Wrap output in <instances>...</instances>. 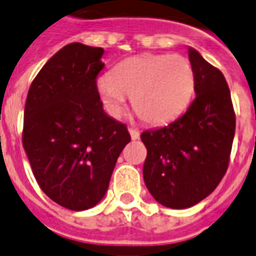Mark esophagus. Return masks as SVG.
<instances>
[{"instance_id": "esophagus-1", "label": "esophagus", "mask_w": 256, "mask_h": 256, "mask_svg": "<svg viewBox=\"0 0 256 256\" xmlns=\"http://www.w3.org/2000/svg\"><path fill=\"white\" fill-rule=\"evenodd\" d=\"M128 132H130V135H131V138L134 140H136L138 138H140V131L138 130H134V128H130L128 130Z\"/></svg>"}]
</instances>
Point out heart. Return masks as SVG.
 <instances>
[{
    "mask_svg": "<svg viewBox=\"0 0 256 256\" xmlns=\"http://www.w3.org/2000/svg\"><path fill=\"white\" fill-rule=\"evenodd\" d=\"M194 87V68L179 54L134 56L96 80L97 94L110 116H121L126 96H131L135 112L154 125L179 116L190 104Z\"/></svg>",
    "mask_w": 256,
    "mask_h": 256,
    "instance_id": "1",
    "label": "heart"
}]
</instances>
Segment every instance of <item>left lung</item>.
Masks as SVG:
<instances>
[{"instance_id":"1","label":"left lung","mask_w":256,"mask_h":256,"mask_svg":"<svg viewBox=\"0 0 256 256\" xmlns=\"http://www.w3.org/2000/svg\"><path fill=\"white\" fill-rule=\"evenodd\" d=\"M196 98L176 121L140 134L144 180L158 203L188 208L212 194L226 174L236 134L231 94L218 68L188 48Z\"/></svg>"}]
</instances>
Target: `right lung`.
Returning <instances> with one entry per match:
<instances>
[{
    "mask_svg": "<svg viewBox=\"0 0 256 256\" xmlns=\"http://www.w3.org/2000/svg\"><path fill=\"white\" fill-rule=\"evenodd\" d=\"M102 54V48L66 44L40 68L25 104L22 144L34 176L46 196L73 212L100 203L131 140L97 94Z\"/></svg>",
    "mask_w": 256,
    "mask_h": 256,
    "instance_id": "obj_1",
    "label": "right lung"
}]
</instances>
